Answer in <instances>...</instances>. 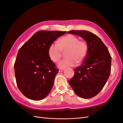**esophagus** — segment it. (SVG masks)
I'll return each mask as SVG.
<instances>
[{
    "label": "esophagus",
    "instance_id": "34e87169",
    "mask_svg": "<svg viewBox=\"0 0 123 123\" xmlns=\"http://www.w3.org/2000/svg\"><path fill=\"white\" fill-rule=\"evenodd\" d=\"M64 71V69H62V68H60L59 69V72H62Z\"/></svg>",
    "mask_w": 123,
    "mask_h": 123
}]
</instances>
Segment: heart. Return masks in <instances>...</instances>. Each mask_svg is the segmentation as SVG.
I'll return each mask as SVG.
<instances>
[{"mask_svg": "<svg viewBox=\"0 0 123 123\" xmlns=\"http://www.w3.org/2000/svg\"><path fill=\"white\" fill-rule=\"evenodd\" d=\"M67 51L66 57L68 58L62 59L58 64L61 68L73 67L76 64L77 61H83L87 54L88 46L84 41H79L76 36L69 34L61 38L58 40V43L51 44L48 54L52 61L57 62L62 57V52Z\"/></svg>", "mask_w": 123, "mask_h": 123, "instance_id": "b5f03b06", "label": "heart"}]
</instances>
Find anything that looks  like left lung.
<instances>
[{
    "label": "left lung",
    "mask_w": 123,
    "mask_h": 123,
    "mask_svg": "<svg viewBox=\"0 0 123 123\" xmlns=\"http://www.w3.org/2000/svg\"><path fill=\"white\" fill-rule=\"evenodd\" d=\"M82 37L87 43L88 52L82 64L74 71L69 83L76 94L83 98L96 96L106 84L111 72V56L102 40L86 30L68 31Z\"/></svg>",
    "instance_id": "8db88e82"
}]
</instances>
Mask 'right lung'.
<instances>
[{
  "instance_id": "1",
  "label": "right lung",
  "mask_w": 123,
  "mask_h": 123,
  "mask_svg": "<svg viewBox=\"0 0 123 123\" xmlns=\"http://www.w3.org/2000/svg\"><path fill=\"white\" fill-rule=\"evenodd\" d=\"M66 31H39L18 51L14 64L18 89L32 100L46 98L52 88L58 69L48 54L51 44Z\"/></svg>"
}]
</instances>
